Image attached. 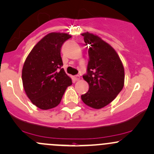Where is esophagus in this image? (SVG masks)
I'll return each instance as SVG.
<instances>
[{
  "instance_id": "obj_1",
  "label": "esophagus",
  "mask_w": 154,
  "mask_h": 154,
  "mask_svg": "<svg viewBox=\"0 0 154 154\" xmlns=\"http://www.w3.org/2000/svg\"><path fill=\"white\" fill-rule=\"evenodd\" d=\"M74 79L75 81H78L80 79V76L78 75V74H77V75H75L74 77Z\"/></svg>"
}]
</instances>
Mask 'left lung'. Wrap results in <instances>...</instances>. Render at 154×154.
<instances>
[{
    "instance_id": "obj_1",
    "label": "left lung",
    "mask_w": 154,
    "mask_h": 154,
    "mask_svg": "<svg viewBox=\"0 0 154 154\" xmlns=\"http://www.w3.org/2000/svg\"><path fill=\"white\" fill-rule=\"evenodd\" d=\"M82 36L89 46L87 73L82 76L89 90L81 99L89 107L100 109L112 102L124 88V66L116 50L107 42L88 32Z\"/></svg>"
}]
</instances>
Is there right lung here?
<instances>
[{
	"instance_id": "right-lung-1",
	"label": "right lung",
	"mask_w": 154,
	"mask_h": 154,
	"mask_svg": "<svg viewBox=\"0 0 154 154\" xmlns=\"http://www.w3.org/2000/svg\"><path fill=\"white\" fill-rule=\"evenodd\" d=\"M70 35L50 33L32 49L22 72L23 87L34 105L49 109L60 104L66 89L72 84L64 72L60 48Z\"/></svg>"
}]
</instances>
